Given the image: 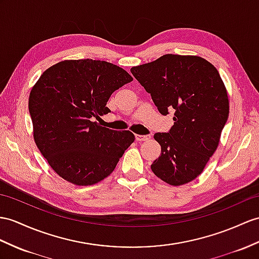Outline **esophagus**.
Returning a JSON list of instances; mask_svg holds the SVG:
<instances>
[{
	"label": "esophagus",
	"mask_w": 259,
	"mask_h": 259,
	"mask_svg": "<svg viewBox=\"0 0 259 259\" xmlns=\"http://www.w3.org/2000/svg\"><path fill=\"white\" fill-rule=\"evenodd\" d=\"M135 138L137 142H144V141H148L150 138V135H136Z\"/></svg>",
	"instance_id": "1"
}]
</instances>
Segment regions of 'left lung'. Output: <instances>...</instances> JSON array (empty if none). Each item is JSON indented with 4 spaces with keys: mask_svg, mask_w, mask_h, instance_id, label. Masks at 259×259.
<instances>
[{
    "mask_svg": "<svg viewBox=\"0 0 259 259\" xmlns=\"http://www.w3.org/2000/svg\"><path fill=\"white\" fill-rule=\"evenodd\" d=\"M131 72L162 115L175 111L169 133L154 135L161 153L151 170L170 186L194 180L217 150L229 118L228 90L217 68L202 57L167 54Z\"/></svg>",
    "mask_w": 259,
    "mask_h": 259,
    "instance_id": "left-lung-1",
    "label": "left lung"
}]
</instances>
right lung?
<instances>
[{"label": "right lung", "mask_w": 259, "mask_h": 259, "mask_svg": "<svg viewBox=\"0 0 259 259\" xmlns=\"http://www.w3.org/2000/svg\"><path fill=\"white\" fill-rule=\"evenodd\" d=\"M133 81L123 68L108 61H60L31 88L28 109L36 146L62 179L92 186L115 169L134 142L131 131H113L93 122L108 114L111 94Z\"/></svg>", "instance_id": "obj_1"}]
</instances>
